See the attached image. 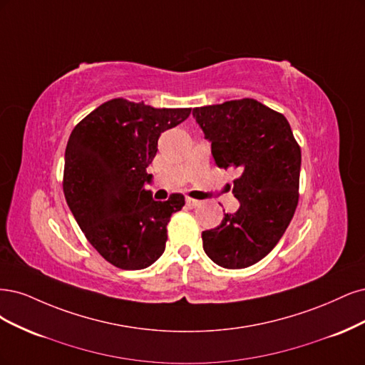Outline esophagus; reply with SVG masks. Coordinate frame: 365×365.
I'll list each match as a JSON object with an SVG mask.
<instances>
[{
    "label": "esophagus",
    "mask_w": 365,
    "mask_h": 365,
    "mask_svg": "<svg viewBox=\"0 0 365 365\" xmlns=\"http://www.w3.org/2000/svg\"><path fill=\"white\" fill-rule=\"evenodd\" d=\"M198 205H200L198 200L191 198V197H187V198H186V206H187V207H191V209H192V207H197Z\"/></svg>",
    "instance_id": "esophagus-1"
}]
</instances>
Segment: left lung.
I'll list each match as a JSON object with an SVG mask.
<instances>
[{
    "mask_svg": "<svg viewBox=\"0 0 365 365\" xmlns=\"http://www.w3.org/2000/svg\"><path fill=\"white\" fill-rule=\"evenodd\" d=\"M192 115L220 168H233L240 209L202 233L203 249L222 268L259 262L285 233L299 203L302 151L282 113L253 98L195 108Z\"/></svg>",
    "mask_w": 365,
    "mask_h": 365,
    "instance_id": "left-lung-1",
    "label": "left lung"
}]
</instances>
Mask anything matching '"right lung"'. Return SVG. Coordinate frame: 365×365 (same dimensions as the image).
I'll return each instance as SVG.
<instances>
[{
    "label": "right lung",
    "instance_id": "1",
    "mask_svg": "<svg viewBox=\"0 0 365 365\" xmlns=\"http://www.w3.org/2000/svg\"><path fill=\"white\" fill-rule=\"evenodd\" d=\"M191 109H156L124 98L106 101L71 132L65 151L63 192L86 240L121 269H143L165 250L167 226L185 206L182 194L153 200L147 167L160 133Z\"/></svg>",
    "mask_w": 365,
    "mask_h": 365
}]
</instances>
